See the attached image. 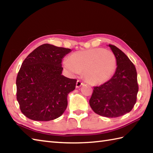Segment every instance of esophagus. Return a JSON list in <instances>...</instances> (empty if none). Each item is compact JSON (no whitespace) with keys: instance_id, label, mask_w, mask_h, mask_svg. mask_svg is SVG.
Wrapping results in <instances>:
<instances>
[{"instance_id":"obj_1","label":"esophagus","mask_w":153,"mask_h":153,"mask_svg":"<svg viewBox=\"0 0 153 153\" xmlns=\"http://www.w3.org/2000/svg\"><path fill=\"white\" fill-rule=\"evenodd\" d=\"M83 85V83L80 80H77L76 82V88H79Z\"/></svg>"}]
</instances>
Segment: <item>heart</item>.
<instances>
[{"instance_id": "heart-1", "label": "heart", "mask_w": 153, "mask_h": 153, "mask_svg": "<svg viewBox=\"0 0 153 153\" xmlns=\"http://www.w3.org/2000/svg\"><path fill=\"white\" fill-rule=\"evenodd\" d=\"M63 66L71 76L83 71L86 82L92 85H100L108 81L114 74L117 59L111 51L94 48L73 53L69 59L64 60Z\"/></svg>"}]
</instances>
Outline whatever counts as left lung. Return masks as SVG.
Listing matches in <instances>:
<instances>
[{
	"mask_svg": "<svg viewBox=\"0 0 153 153\" xmlns=\"http://www.w3.org/2000/svg\"><path fill=\"white\" fill-rule=\"evenodd\" d=\"M108 46L116 57V70L109 81L94 87L89 105L97 114L116 118L134 108L138 93L137 71L134 64L121 50L114 45Z\"/></svg>",
	"mask_w": 153,
	"mask_h": 153,
	"instance_id": "left-lung-1",
	"label": "left lung"
}]
</instances>
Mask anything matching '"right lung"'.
<instances>
[{"mask_svg": "<svg viewBox=\"0 0 153 153\" xmlns=\"http://www.w3.org/2000/svg\"><path fill=\"white\" fill-rule=\"evenodd\" d=\"M70 48L43 44L28 55L16 79L17 100L22 112L36 121L60 117L67 108L68 93L76 79L64 76L62 62Z\"/></svg>", "mask_w": 153, "mask_h": 153, "instance_id": "add662e5", "label": "right lung"}]
</instances>
